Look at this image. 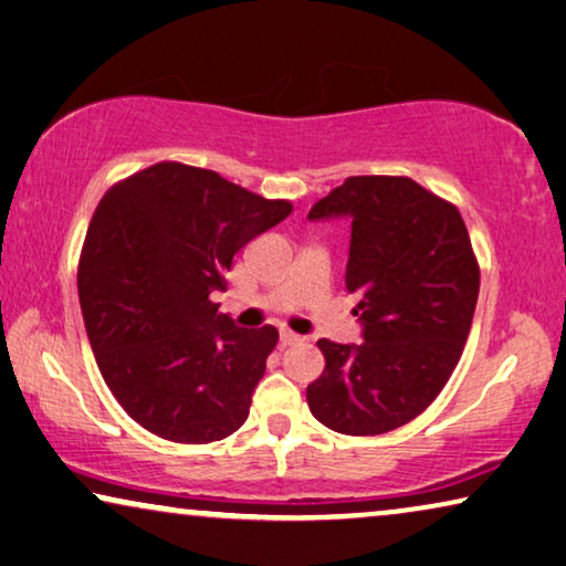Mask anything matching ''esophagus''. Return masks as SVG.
I'll use <instances>...</instances> for the list:
<instances>
[{
  "mask_svg": "<svg viewBox=\"0 0 566 566\" xmlns=\"http://www.w3.org/2000/svg\"><path fill=\"white\" fill-rule=\"evenodd\" d=\"M297 343H305V337L292 331H282V345H297Z\"/></svg>",
  "mask_w": 566,
  "mask_h": 566,
  "instance_id": "obj_1",
  "label": "esophagus"
}]
</instances>
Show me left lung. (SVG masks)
I'll return each mask as SVG.
<instances>
[{"label":"left lung","mask_w":566,"mask_h":566,"mask_svg":"<svg viewBox=\"0 0 566 566\" xmlns=\"http://www.w3.org/2000/svg\"><path fill=\"white\" fill-rule=\"evenodd\" d=\"M333 216L353 221L345 290L358 297L364 343L317 340L325 370L307 386V403L333 432L384 434L419 417L450 381L480 266L458 206L411 177H348L307 218Z\"/></svg>","instance_id":"left-lung-1"}]
</instances>
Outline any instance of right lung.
Listing matches in <instances>:
<instances>
[{"instance_id":"right-lung-1","label":"right lung","mask_w":566,"mask_h":566,"mask_svg":"<svg viewBox=\"0 0 566 566\" xmlns=\"http://www.w3.org/2000/svg\"><path fill=\"white\" fill-rule=\"evenodd\" d=\"M290 213V200L182 163L101 198L78 261L83 323L106 386L147 432L208 444L247 421L280 333L235 327L210 294L229 286L235 251Z\"/></svg>"}]
</instances>
